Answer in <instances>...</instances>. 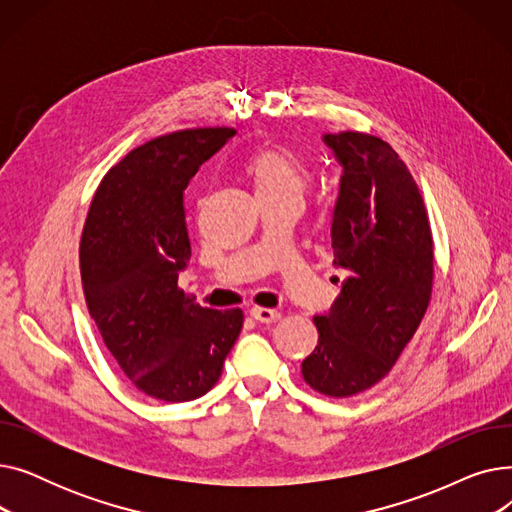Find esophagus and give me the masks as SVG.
<instances>
[{
	"label": "esophagus",
	"instance_id": "1",
	"mask_svg": "<svg viewBox=\"0 0 512 512\" xmlns=\"http://www.w3.org/2000/svg\"><path fill=\"white\" fill-rule=\"evenodd\" d=\"M251 317L255 321H259V324H276V321L280 319V311L276 309H263V307H253L251 309Z\"/></svg>",
	"mask_w": 512,
	"mask_h": 512
}]
</instances>
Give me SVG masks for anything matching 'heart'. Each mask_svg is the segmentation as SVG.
I'll return each mask as SVG.
<instances>
[{"label":"heart","instance_id":"heart-1","mask_svg":"<svg viewBox=\"0 0 512 512\" xmlns=\"http://www.w3.org/2000/svg\"><path fill=\"white\" fill-rule=\"evenodd\" d=\"M247 172L261 199L299 197L307 188L309 172L303 161L284 149H263L249 157Z\"/></svg>","mask_w":512,"mask_h":512}]
</instances>
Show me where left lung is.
Segmentation results:
<instances>
[{
  "label": "left lung",
  "instance_id": "obj_1",
  "mask_svg": "<svg viewBox=\"0 0 512 512\" xmlns=\"http://www.w3.org/2000/svg\"><path fill=\"white\" fill-rule=\"evenodd\" d=\"M324 143L342 166L330 236L348 278L313 319L319 340L301 371L313 390L346 398L378 384L417 332L432 297L434 245L419 188L386 141L338 132Z\"/></svg>",
  "mask_w": 512,
  "mask_h": 512
}]
</instances>
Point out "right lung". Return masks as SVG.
<instances>
[{
  "instance_id": "add662e5",
  "label": "right lung",
  "mask_w": 512,
  "mask_h": 512,
  "mask_svg": "<svg viewBox=\"0 0 512 512\" xmlns=\"http://www.w3.org/2000/svg\"><path fill=\"white\" fill-rule=\"evenodd\" d=\"M236 134L193 128L132 149L101 180L83 238L80 278L91 317L126 378L151 398L195 400L220 380L242 311L188 299L184 188Z\"/></svg>"
}]
</instances>
